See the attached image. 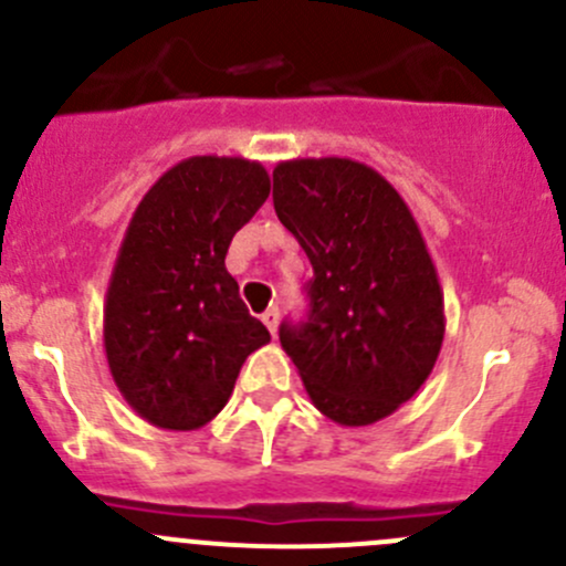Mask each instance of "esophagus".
Segmentation results:
<instances>
[{
  "label": "esophagus",
  "mask_w": 566,
  "mask_h": 566,
  "mask_svg": "<svg viewBox=\"0 0 566 566\" xmlns=\"http://www.w3.org/2000/svg\"><path fill=\"white\" fill-rule=\"evenodd\" d=\"M262 323H265V328L271 331V334H276L279 328V306H271L268 312H262Z\"/></svg>",
  "instance_id": "34e87169"
}]
</instances>
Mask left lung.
<instances>
[{
	"mask_svg": "<svg viewBox=\"0 0 566 566\" xmlns=\"http://www.w3.org/2000/svg\"><path fill=\"white\" fill-rule=\"evenodd\" d=\"M273 208L306 251V323H282L312 405L367 427L430 378L447 331L443 290L397 188L353 158H293L273 169Z\"/></svg>",
	"mask_w": 566,
	"mask_h": 566,
	"instance_id": "left-lung-1",
	"label": "left lung"
}]
</instances>
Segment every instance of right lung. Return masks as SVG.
Wrapping results in <instances>:
<instances>
[{
  "instance_id": "1",
  "label": "right lung",
  "mask_w": 566,
  "mask_h": 566,
  "mask_svg": "<svg viewBox=\"0 0 566 566\" xmlns=\"http://www.w3.org/2000/svg\"><path fill=\"white\" fill-rule=\"evenodd\" d=\"M268 193L260 161L191 156L130 216L108 279L104 347L119 394L153 427L186 432L216 419L243 361L271 342L224 265Z\"/></svg>"
}]
</instances>
